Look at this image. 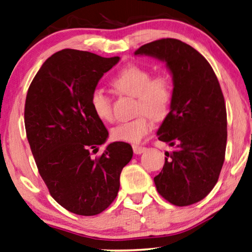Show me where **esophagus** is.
<instances>
[{"label": "esophagus", "instance_id": "1", "mask_svg": "<svg viewBox=\"0 0 252 252\" xmlns=\"http://www.w3.org/2000/svg\"><path fill=\"white\" fill-rule=\"evenodd\" d=\"M132 149H133V153L137 154V155H139V154H142L144 152H146V147H142V146H137V145H133L132 146Z\"/></svg>", "mask_w": 252, "mask_h": 252}]
</instances>
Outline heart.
<instances>
[{
  "instance_id": "1",
  "label": "heart",
  "mask_w": 252,
  "mask_h": 252,
  "mask_svg": "<svg viewBox=\"0 0 252 252\" xmlns=\"http://www.w3.org/2000/svg\"><path fill=\"white\" fill-rule=\"evenodd\" d=\"M112 84L119 93L137 97V113H145L160 119L167 113L172 100L170 81L164 77L153 78L149 70L139 65H127L116 74ZM90 106L102 121L112 119L111 99L103 89L97 88L90 95ZM150 130L146 115H139L130 121L120 122L111 129L112 139L129 144H138Z\"/></svg>"
}]
</instances>
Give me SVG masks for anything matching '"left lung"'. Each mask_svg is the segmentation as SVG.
<instances>
[{
	"label": "left lung",
	"mask_w": 252,
	"mask_h": 252,
	"mask_svg": "<svg viewBox=\"0 0 252 252\" xmlns=\"http://www.w3.org/2000/svg\"><path fill=\"white\" fill-rule=\"evenodd\" d=\"M134 55L164 62L173 81L170 112L156 134L175 150L165 153L156 189L175 206L196 204L215 187L224 163L227 121L220 82L207 60L181 40H155Z\"/></svg>",
	"instance_id": "obj_1"
}]
</instances>
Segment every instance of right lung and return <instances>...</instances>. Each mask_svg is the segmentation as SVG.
<instances>
[{"label":"right lung","instance_id":"right-lung-1","mask_svg":"<svg viewBox=\"0 0 252 252\" xmlns=\"http://www.w3.org/2000/svg\"><path fill=\"white\" fill-rule=\"evenodd\" d=\"M119 61L62 50L43 63L26 97V132L39 174L54 200L77 215H97L112 204L133 155L122 141L108 144L98 158L90 155L108 138L90 95Z\"/></svg>","mask_w":252,"mask_h":252}]
</instances>
